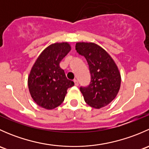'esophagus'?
Masks as SVG:
<instances>
[{
    "instance_id": "34e87169",
    "label": "esophagus",
    "mask_w": 149,
    "mask_h": 149,
    "mask_svg": "<svg viewBox=\"0 0 149 149\" xmlns=\"http://www.w3.org/2000/svg\"><path fill=\"white\" fill-rule=\"evenodd\" d=\"M73 81H74L75 86H79V82H78V81L76 80V79H75V80Z\"/></svg>"
}]
</instances>
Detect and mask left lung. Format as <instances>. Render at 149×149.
I'll list each match as a JSON object with an SVG mask.
<instances>
[{"instance_id": "1", "label": "left lung", "mask_w": 149, "mask_h": 149, "mask_svg": "<svg viewBox=\"0 0 149 149\" xmlns=\"http://www.w3.org/2000/svg\"><path fill=\"white\" fill-rule=\"evenodd\" d=\"M76 49L86 60L91 82L80 91L87 104L100 109L109 104L118 94L121 76L118 66L102 47L93 42H77Z\"/></svg>"}]
</instances>
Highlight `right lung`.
I'll return each mask as SVG.
<instances>
[{"label": "right lung", "mask_w": 149, "mask_h": 149, "mask_svg": "<svg viewBox=\"0 0 149 149\" xmlns=\"http://www.w3.org/2000/svg\"><path fill=\"white\" fill-rule=\"evenodd\" d=\"M71 49L68 42L50 45L41 52L28 76L29 91L41 107L52 109L64 101L68 88L74 83L66 78L60 63Z\"/></svg>", "instance_id": "1"}]
</instances>
